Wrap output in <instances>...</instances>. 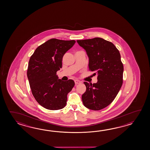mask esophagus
Wrapping results in <instances>:
<instances>
[{
	"label": "esophagus",
	"mask_w": 150,
	"mask_h": 150,
	"mask_svg": "<svg viewBox=\"0 0 150 150\" xmlns=\"http://www.w3.org/2000/svg\"><path fill=\"white\" fill-rule=\"evenodd\" d=\"M74 83H75V84H78V83H80V81L79 80H74Z\"/></svg>",
	"instance_id": "obj_1"
}]
</instances>
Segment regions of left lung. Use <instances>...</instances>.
Here are the masks:
<instances>
[{"mask_svg":"<svg viewBox=\"0 0 150 150\" xmlns=\"http://www.w3.org/2000/svg\"><path fill=\"white\" fill-rule=\"evenodd\" d=\"M89 59V70L97 75L96 83L84 82L86 91L82 101L86 108L99 110L110 105L123 83V65L120 52L114 44L103 38L78 40Z\"/></svg>","mask_w":150,"mask_h":150,"instance_id":"8db88e82","label":"left lung"}]
</instances>
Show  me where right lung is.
<instances>
[{
	"label": "right lung",
	"instance_id": "right-lung-1",
	"mask_svg": "<svg viewBox=\"0 0 150 150\" xmlns=\"http://www.w3.org/2000/svg\"><path fill=\"white\" fill-rule=\"evenodd\" d=\"M75 43L74 40L52 38L36 48L30 58L27 77L32 94L45 108L54 110L66 105L67 94L74 82L72 79L62 81L56 72L62 67L64 54Z\"/></svg>",
	"mask_w": 150,
	"mask_h": 150
}]
</instances>
